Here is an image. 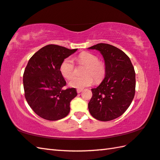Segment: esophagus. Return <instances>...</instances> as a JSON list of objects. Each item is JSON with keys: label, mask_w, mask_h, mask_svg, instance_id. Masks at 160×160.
<instances>
[{"label": "esophagus", "mask_w": 160, "mask_h": 160, "mask_svg": "<svg viewBox=\"0 0 160 160\" xmlns=\"http://www.w3.org/2000/svg\"><path fill=\"white\" fill-rule=\"evenodd\" d=\"M82 92V90H81V89H78V90H77L78 93H80V92Z\"/></svg>", "instance_id": "esophagus-1"}]
</instances>
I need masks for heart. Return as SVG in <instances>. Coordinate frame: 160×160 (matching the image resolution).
Listing matches in <instances>:
<instances>
[{"instance_id":"heart-1","label":"heart","mask_w":160,"mask_h":160,"mask_svg":"<svg viewBox=\"0 0 160 160\" xmlns=\"http://www.w3.org/2000/svg\"><path fill=\"white\" fill-rule=\"evenodd\" d=\"M78 61L80 63L87 66L83 73L84 76H75L72 78L69 82V85L71 88L82 89L89 87L94 82L95 78L97 81L101 80L105 74V66L102 62L99 61L97 56L92 53L84 52L80 53L78 57ZM61 75L66 78L70 79L75 75V64L71 58H65L62 62L60 67Z\"/></svg>"}]
</instances>
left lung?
<instances>
[{
    "label": "left lung",
    "mask_w": 160,
    "mask_h": 160,
    "mask_svg": "<svg viewBox=\"0 0 160 160\" xmlns=\"http://www.w3.org/2000/svg\"><path fill=\"white\" fill-rule=\"evenodd\" d=\"M88 49L99 51L104 60L105 77L92 89L88 104L94 118L108 121L119 117L131 105L135 92V72L128 56L108 44H97Z\"/></svg>",
    "instance_id": "obj_1"
}]
</instances>
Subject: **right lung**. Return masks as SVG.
Here are the masks:
<instances>
[{
	"mask_svg": "<svg viewBox=\"0 0 160 160\" xmlns=\"http://www.w3.org/2000/svg\"><path fill=\"white\" fill-rule=\"evenodd\" d=\"M78 50L49 44L35 53L23 74L25 97L32 110L40 117L57 121L68 114L70 104L77 96L75 88L64 90L66 80L60 71L65 58Z\"/></svg>",
	"mask_w": 160,
	"mask_h": 160,
	"instance_id": "add662e5",
	"label": "right lung"
}]
</instances>
